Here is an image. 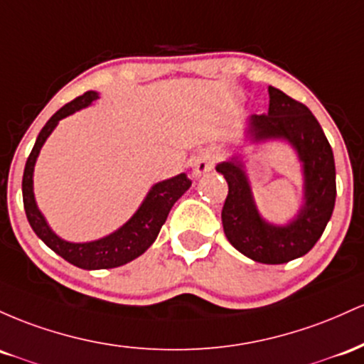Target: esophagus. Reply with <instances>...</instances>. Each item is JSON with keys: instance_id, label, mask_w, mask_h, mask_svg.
<instances>
[{"instance_id": "obj_1", "label": "esophagus", "mask_w": 364, "mask_h": 364, "mask_svg": "<svg viewBox=\"0 0 364 364\" xmlns=\"http://www.w3.org/2000/svg\"><path fill=\"white\" fill-rule=\"evenodd\" d=\"M215 165V156L210 153V151H203V153L198 154V158L194 160L193 165V173L196 177H201V175L208 173Z\"/></svg>"}]
</instances>
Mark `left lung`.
<instances>
[{"label": "left lung", "mask_w": 364, "mask_h": 364, "mask_svg": "<svg viewBox=\"0 0 364 364\" xmlns=\"http://www.w3.org/2000/svg\"><path fill=\"white\" fill-rule=\"evenodd\" d=\"M267 115L247 118L246 139L252 144L285 141L303 165V204L285 225L267 222L255 203L251 183L240 156L216 165L225 177L228 194L222 223L228 242L252 261L282 264L311 251L323 234L336 206V161L323 129L308 106L277 87H268Z\"/></svg>", "instance_id": "obj_1"}]
</instances>
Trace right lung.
<instances>
[{"instance_id":"right-lung-1","label":"right lung","mask_w":364,"mask_h":364,"mask_svg":"<svg viewBox=\"0 0 364 364\" xmlns=\"http://www.w3.org/2000/svg\"><path fill=\"white\" fill-rule=\"evenodd\" d=\"M97 97H100V92L96 91L84 92L82 96L75 97L70 103L65 105L63 108H60L46 122V125H44L38 139H36L34 148H32L31 154H28L22 178L23 208H26V215L32 230L56 255H60L61 258L67 259L68 263L75 264V267L84 268V270L117 268L139 258L156 240V237L161 230V225L165 223L166 216L170 213L171 206L178 201V198H182V194L193 183L186 173H178L175 177L166 178V181L154 183L149 189V193L146 194L144 201L137 208L136 213L130 216L127 222L118 228V230L112 232V234L106 237H101L97 240H91V242H68V240L56 235L51 230V227L48 225L46 218L41 213L38 203H36V161H38L41 148L44 146L46 139L51 136V132L58 125L61 118L72 115V113L79 112L82 108H87Z\"/></svg>"}]
</instances>
